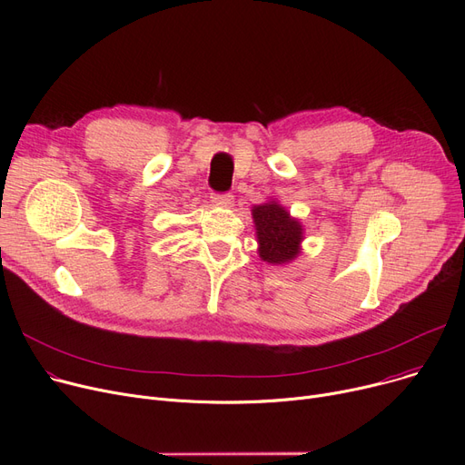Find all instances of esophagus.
Here are the masks:
<instances>
[{
  "label": "esophagus",
  "instance_id": "esophagus-1",
  "mask_svg": "<svg viewBox=\"0 0 465 465\" xmlns=\"http://www.w3.org/2000/svg\"><path fill=\"white\" fill-rule=\"evenodd\" d=\"M211 202H213V205H218V207H232L233 195L232 193H214Z\"/></svg>",
  "mask_w": 465,
  "mask_h": 465
}]
</instances>
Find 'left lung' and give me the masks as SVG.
I'll list each match as a JSON object with an SVG mask.
<instances>
[{
    "label": "left lung",
    "mask_w": 465,
    "mask_h": 465,
    "mask_svg": "<svg viewBox=\"0 0 465 465\" xmlns=\"http://www.w3.org/2000/svg\"><path fill=\"white\" fill-rule=\"evenodd\" d=\"M258 256L270 265H286L302 254L303 224L277 200L252 205Z\"/></svg>",
    "instance_id": "1"
}]
</instances>
